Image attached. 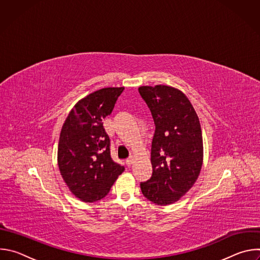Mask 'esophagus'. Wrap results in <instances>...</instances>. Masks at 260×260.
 <instances>
[{
  "label": "esophagus",
  "instance_id": "34e87169",
  "mask_svg": "<svg viewBox=\"0 0 260 260\" xmlns=\"http://www.w3.org/2000/svg\"><path fill=\"white\" fill-rule=\"evenodd\" d=\"M125 164H126V166H128V167H131L133 164H134V157L133 156H131V157H128L126 160H125Z\"/></svg>",
  "mask_w": 260,
  "mask_h": 260
}]
</instances>
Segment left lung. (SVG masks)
<instances>
[{"label":"left lung","mask_w":260,"mask_h":260,"mask_svg":"<svg viewBox=\"0 0 260 260\" xmlns=\"http://www.w3.org/2000/svg\"><path fill=\"white\" fill-rule=\"evenodd\" d=\"M139 92L155 124L152 176L140 184L141 190L156 205H171L193 186L201 173L204 157L201 123L190 101L178 88L141 86Z\"/></svg>","instance_id":"8db88e82"}]
</instances>
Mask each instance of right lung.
Masks as SVG:
<instances>
[{
	"label": "right lung",
	"mask_w": 260,
	"mask_h": 260,
	"mask_svg": "<svg viewBox=\"0 0 260 260\" xmlns=\"http://www.w3.org/2000/svg\"><path fill=\"white\" fill-rule=\"evenodd\" d=\"M124 87H106L80 100L62 124L57 149L60 175L82 202L104 199L124 167L111 158L103 119L112 113Z\"/></svg>",
	"instance_id": "add662e5"
}]
</instances>
